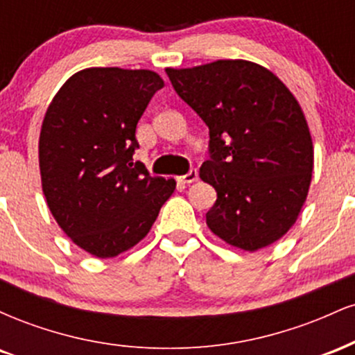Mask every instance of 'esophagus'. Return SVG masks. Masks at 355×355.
Here are the masks:
<instances>
[{
  "mask_svg": "<svg viewBox=\"0 0 355 355\" xmlns=\"http://www.w3.org/2000/svg\"><path fill=\"white\" fill-rule=\"evenodd\" d=\"M197 178H198V172H197V170H190L189 173L182 175L180 182H182V183H191V182L197 180Z\"/></svg>",
  "mask_w": 355,
  "mask_h": 355,
  "instance_id": "esophagus-1",
  "label": "esophagus"
}]
</instances>
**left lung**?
I'll use <instances>...</instances> for the list:
<instances>
[{"mask_svg": "<svg viewBox=\"0 0 355 355\" xmlns=\"http://www.w3.org/2000/svg\"><path fill=\"white\" fill-rule=\"evenodd\" d=\"M175 92L209 126L203 182L217 191L207 225L254 252L284 237L307 198L313 168L307 121L272 71L245 60L166 68Z\"/></svg>", "mask_w": 355, "mask_h": 355, "instance_id": "8db88e82", "label": "left lung"}]
</instances>
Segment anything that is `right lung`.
Here are the masks:
<instances>
[{
  "label": "right lung",
  "mask_w": 355,
  "mask_h": 355,
  "mask_svg": "<svg viewBox=\"0 0 355 355\" xmlns=\"http://www.w3.org/2000/svg\"><path fill=\"white\" fill-rule=\"evenodd\" d=\"M164 80L150 70L88 68L50 103L40 133L43 193L61 230L108 259L152 229L175 180L133 162L137 123Z\"/></svg>",
  "instance_id": "add662e5"
}]
</instances>
